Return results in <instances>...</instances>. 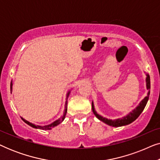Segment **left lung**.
<instances>
[{"mask_svg":"<svg viewBox=\"0 0 160 160\" xmlns=\"http://www.w3.org/2000/svg\"><path fill=\"white\" fill-rule=\"evenodd\" d=\"M146 89H148V92L147 93V96H146L145 98H143V100L140 102V103L138 105V106L135 108L134 110H132L131 112L128 113V115L124 116V117L122 118H119V119H108L107 118H105L100 114H98L97 111H95V106H94L93 101L92 102V111L94 114L95 115V117L98 118V119L100 120V121L103 122L104 123L108 124L109 126L112 127H122V126H125L128 125V124L132 123V122H134L135 119H137L138 117H139L140 114L143 112L144 108H145L146 106V103H147L148 98H149V94H150V87H151V84H150V76L148 74L146 73Z\"/></svg>","mask_w":160,"mask_h":160,"instance_id":"1","label":"left lung"}]
</instances>
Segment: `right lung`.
<instances>
[{
    "instance_id": "add662e5",
    "label": "right lung",
    "mask_w": 160,
    "mask_h": 160,
    "mask_svg": "<svg viewBox=\"0 0 160 160\" xmlns=\"http://www.w3.org/2000/svg\"><path fill=\"white\" fill-rule=\"evenodd\" d=\"M12 86H13V84H12V82H11V93H12ZM71 92V90L68 91V92L67 93V95H66V101H65V110H64V113H63V115L62 116V117H60V119H58V120H56V121H54V122H52V123L49 124H47V125H44V126H41V125H36V124L31 123V122L27 121V120H25V119H23L22 117V119L23 120L24 122H25L26 124H28V125H30V127H32V128H36V129H40V130H51L54 127L58 126V124H60L61 122H62L63 120L65 119V115H66V113H67V106H68V98L69 96V94Z\"/></svg>"
}]
</instances>
